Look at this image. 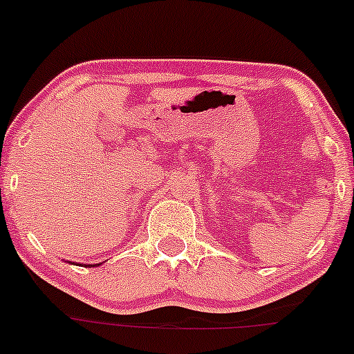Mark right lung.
<instances>
[{
	"instance_id": "add662e5",
	"label": "right lung",
	"mask_w": 354,
	"mask_h": 354,
	"mask_svg": "<svg viewBox=\"0 0 354 354\" xmlns=\"http://www.w3.org/2000/svg\"><path fill=\"white\" fill-rule=\"evenodd\" d=\"M88 266H90V268H92V266H93V264H88ZM95 266H97V264H95Z\"/></svg>"
}]
</instances>
